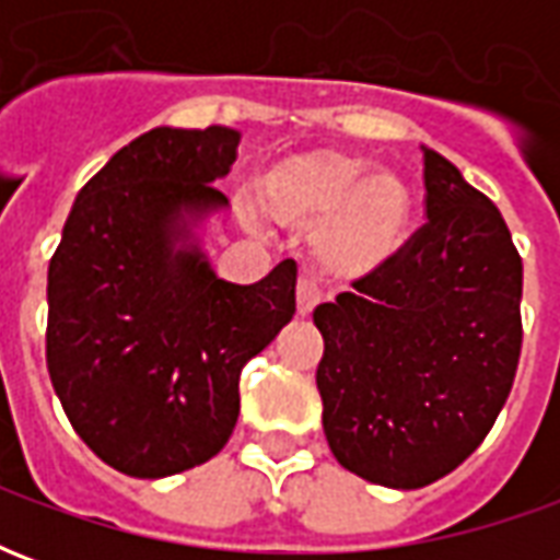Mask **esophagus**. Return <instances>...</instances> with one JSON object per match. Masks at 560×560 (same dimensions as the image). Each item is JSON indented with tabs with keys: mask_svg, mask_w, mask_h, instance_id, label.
Masks as SVG:
<instances>
[{
	"mask_svg": "<svg viewBox=\"0 0 560 560\" xmlns=\"http://www.w3.org/2000/svg\"><path fill=\"white\" fill-rule=\"evenodd\" d=\"M317 303H320V291H317L315 281L300 279V284H296V315L308 317Z\"/></svg>",
	"mask_w": 560,
	"mask_h": 560,
	"instance_id": "1",
	"label": "esophagus"
}]
</instances>
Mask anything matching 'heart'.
Listing matches in <instances>:
<instances>
[{"label":"heart","mask_w":560,"mask_h":560,"mask_svg":"<svg viewBox=\"0 0 560 560\" xmlns=\"http://www.w3.org/2000/svg\"><path fill=\"white\" fill-rule=\"evenodd\" d=\"M260 203L279 224L312 231L317 267L339 281L375 276L399 255L413 221L411 185L348 152H305L264 176ZM245 219L255 212L245 209Z\"/></svg>","instance_id":"b5f03b06"}]
</instances>
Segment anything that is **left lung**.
<instances>
[{"instance_id": "left-lung-1", "label": "left lung", "mask_w": 560, "mask_h": 560, "mask_svg": "<svg viewBox=\"0 0 560 560\" xmlns=\"http://www.w3.org/2000/svg\"><path fill=\"white\" fill-rule=\"evenodd\" d=\"M420 149L429 221L357 291L315 308L329 450L389 489L441 480L482 444L522 351V257L501 212Z\"/></svg>"}]
</instances>
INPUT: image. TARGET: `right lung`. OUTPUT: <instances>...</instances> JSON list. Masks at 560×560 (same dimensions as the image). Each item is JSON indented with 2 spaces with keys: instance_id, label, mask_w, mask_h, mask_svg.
Instances as JSON below:
<instances>
[{
  "instance_id": "obj_1",
  "label": "right lung",
  "mask_w": 560,
  "mask_h": 560,
  "mask_svg": "<svg viewBox=\"0 0 560 560\" xmlns=\"http://www.w3.org/2000/svg\"><path fill=\"white\" fill-rule=\"evenodd\" d=\"M228 126L152 128L80 188L47 269V369L110 468L159 480L221 453L240 372L296 312V264L219 279L207 240L236 161Z\"/></svg>"
}]
</instances>
